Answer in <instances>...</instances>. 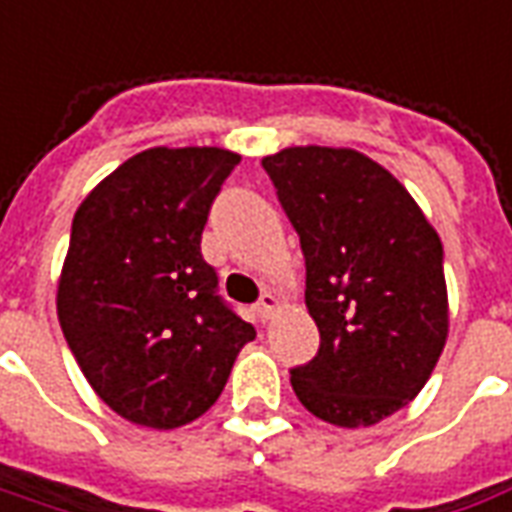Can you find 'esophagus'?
I'll return each mask as SVG.
<instances>
[{
  "label": "esophagus",
  "instance_id": "1",
  "mask_svg": "<svg viewBox=\"0 0 512 512\" xmlns=\"http://www.w3.org/2000/svg\"><path fill=\"white\" fill-rule=\"evenodd\" d=\"M275 308H278V297L272 292H264L261 294V300L256 302V313H259L261 322H267L272 313H275Z\"/></svg>",
  "mask_w": 512,
  "mask_h": 512
}]
</instances>
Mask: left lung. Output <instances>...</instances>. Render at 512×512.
I'll list each match as a JSON object with an SVG mask.
<instances>
[{
	"mask_svg": "<svg viewBox=\"0 0 512 512\" xmlns=\"http://www.w3.org/2000/svg\"><path fill=\"white\" fill-rule=\"evenodd\" d=\"M300 234L305 305L322 343L292 368L300 404L363 428L404 409L447 341L445 251L417 201L357 149L286 147L261 160Z\"/></svg>",
	"mask_w": 512,
	"mask_h": 512,
	"instance_id": "1",
	"label": "left lung"
}]
</instances>
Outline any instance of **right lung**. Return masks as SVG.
<instances>
[{"label":"right lung","instance_id":"add662e5","mask_svg":"<svg viewBox=\"0 0 512 512\" xmlns=\"http://www.w3.org/2000/svg\"><path fill=\"white\" fill-rule=\"evenodd\" d=\"M240 163L220 147H152L81 201L57 289L62 333L119 417L179 428L226 387L253 324L218 294L201 231Z\"/></svg>","mask_w":512,"mask_h":512}]
</instances>
